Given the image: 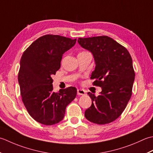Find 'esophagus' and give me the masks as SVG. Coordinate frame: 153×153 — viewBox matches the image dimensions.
<instances>
[{
  "label": "esophagus",
  "mask_w": 153,
  "mask_h": 153,
  "mask_svg": "<svg viewBox=\"0 0 153 153\" xmlns=\"http://www.w3.org/2000/svg\"><path fill=\"white\" fill-rule=\"evenodd\" d=\"M85 91L82 89H78L77 90V94L78 95H85Z\"/></svg>",
  "instance_id": "esophagus-1"
}]
</instances>
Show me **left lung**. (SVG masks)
Here are the masks:
<instances>
[{
  "label": "left lung",
  "instance_id": "obj_1",
  "mask_svg": "<svg viewBox=\"0 0 153 153\" xmlns=\"http://www.w3.org/2000/svg\"><path fill=\"white\" fill-rule=\"evenodd\" d=\"M78 43L90 51L96 67L91 79L102 88L98 96L88 92L92 105L85 117L100 125L111 123L120 116L132 94L135 72L132 58L125 47L108 36L78 39Z\"/></svg>",
  "mask_w": 153,
  "mask_h": 153
}]
</instances>
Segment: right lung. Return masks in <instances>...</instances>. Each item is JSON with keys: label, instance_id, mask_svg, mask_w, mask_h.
<instances>
[{"label": "right lung", "instance_id": "add662e5", "mask_svg": "<svg viewBox=\"0 0 153 153\" xmlns=\"http://www.w3.org/2000/svg\"><path fill=\"white\" fill-rule=\"evenodd\" d=\"M58 35H45L31 44L22 56L18 83L24 104L33 119L46 126L63 119L68 104L75 98L76 88L53 91L51 76L60 68L62 57L76 43Z\"/></svg>", "mask_w": 153, "mask_h": 153}]
</instances>
